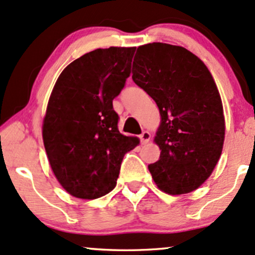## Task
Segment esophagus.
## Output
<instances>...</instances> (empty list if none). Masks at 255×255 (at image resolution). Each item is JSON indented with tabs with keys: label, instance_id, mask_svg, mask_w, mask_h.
Listing matches in <instances>:
<instances>
[{
	"label": "esophagus",
	"instance_id": "esophagus-1",
	"mask_svg": "<svg viewBox=\"0 0 255 255\" xmlns=\"http://www.w3.org/2000/svg\"><path fill=\"white\" fill-rule=\"evenodd\" d=\"M139 138H141V142L144 144V143H148L150 141V133L148 131H143V132L139 135Z\"/></svg>",
	"mask_w": 255,
	"mask_h": 255
}]
</instances>
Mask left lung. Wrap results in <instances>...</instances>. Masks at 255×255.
Returning a JSON list of instances; mask_svg holds the SVG:
<instances>
[{"label": "left lung", "mask_w": 255, "mask_h": 255, "mask_svg": "<svg viewBox=\"0 0 255 255\" xmlns=\"http://www.w3.org/2000/svg\"><path fill=\"white\" fill-rule=\"evenodd\" d=\"M132 79L155 101L161 116L154 138L161 153L148 165L151 178L170 195L197 189L213 172L225 136L212 74L185 48L149 43L137 48Z\"/></svg>", "instance_id": "left-lung-1"}]
</instances>
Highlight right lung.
Returning a JSON list of instances; mask_svg holds the SVG:
<instances>
[{
    "mask_svg": "<svg viewBox=\"0 0 255 255\" xmlns=\"http://www.w3.org/2000/svg\"><path fill=\"white\" fill-rule=\"evenodd\" d=\"M136 48L96 49L74 60L56 81L43 119L48 160L62 188L93 200L114 189L137 137L118 130L113 100L130 76Z\"/></svg>",
    "mask_w": 255,
    "mask_h": 255,
    "instance_id": "add662e5",
    "label": "right lung"
}]
</instances>
